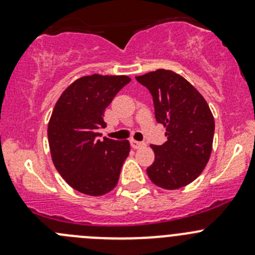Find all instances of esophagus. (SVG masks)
<instances>
[{
    "mask_svg": "<svg viewBox=\"0 0 255 255\" xmlns=\"http://www.w3.org/2000/svg\"><path fill=\"white\" fill-rule=\"evenodd\" d=\"M130 144H131V147L134 148V149H139V148L145 147V143H143V141L134 140V139H131V140H130Z\"/></svg>",
    "mask_w": 255,
    "mask_h": 255,
    "instance_id": "obj_1",
    "label": "esophagus"
}]
</instances>
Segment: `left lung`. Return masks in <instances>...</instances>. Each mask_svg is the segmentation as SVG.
Returning <instances> with one entry per match:
<instances>
[{"instance_id": "left-lung-1", "label": "left lung", "mask_w": 255, "mask_h": 255, "mask_svg": "<svg viewBox=\"0 0 255 255\" xmlns=\"http://www.w3.org/2000/svg\"><path fill=\"white\" fill-rule=\"evenodd\" d=\"M153 97L157 123L166 126L167 141L150 145L155 158L147 173L159 188L175 190L194 181L211 157L215 119L202 94L170 70L136 76Z\"/></svg>"}]
</instances>
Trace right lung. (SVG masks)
<instances>
[{
  "instance_id": "obj_1",
  "label": "right lung",
  "mask_w": 255,
  "mask_h": 255,
  "mask_svg": "<svg viewBox=\"0 0 255 255\" xmlns=\"http://www.w3.org/2000/svg\"><path fill=\"white\" fill-rule=\"evenodd\" d=\"M128 76L94 74L78 79L61 94L48 124V143L56 170L71 188L103 195L116 186L129 140L103 138V114L114 97L130 83Z\"/></svg>"
}]
</instances>
